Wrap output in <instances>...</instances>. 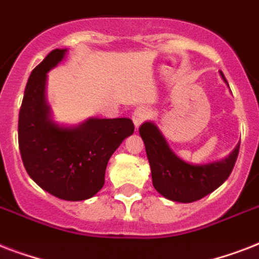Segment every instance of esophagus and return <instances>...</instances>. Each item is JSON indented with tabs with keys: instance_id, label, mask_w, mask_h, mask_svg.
<instances>
[{
	"instance_id": "obj_1",
	"label": "esophagus",
	"mask_w": 259,
	"mask_h": 259,
	"mask_svg": "<svg viewBox=\"0 0 259 259\" xmlns=\"http://www.w3.org/2000/svg\"><path fill=\"white\" fill-rule=\"evenodd\" d=\"M150 115V111L149 109H146V107H138L133 114H132V119H133V123L136 127L141 125L142 122L148 119Z\"/></svg>"
}]
</instances>
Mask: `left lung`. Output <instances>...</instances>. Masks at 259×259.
<instances>
[{
	"mask_svg": "<svg viewBox=\"0 0 259 259\" xmlns=\"http://www.w3.org/2000/svg\"><path fill=\"white\" fill-rule=\"evenodd\" d=\"M222 78L226 80L223 72ZM144 140L153 187L162 196L173 201H196L225 183L234 169L239 154V144L229 157L207 165H192L173 153L157 126L145 122L140 127Z\"/></svg>",
	"mask_w": 259,
	"mask_h": 259,
	"instance_id": "1",
	"label": "left lung"
}]
</instances>
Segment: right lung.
<instances>
[{"label":"right lung","mask_w":259,"mask_h":259,"mask_svg":"<svg viewBox=\"0 0 259 259\" xmlns=\"http://www.w3.org/2000/svg\"><path fill=\"white\" fill-rule=\"evenodd\" d=\"M66 50H54L36 66L26 83L18 114V148L32 180L63 200H86L105 184L111 154L133 134L129 118L89 119L75 129L50 119L46 103L47 72Z\"/></svg>","instance_id":"add662e5"}]
</instances>
